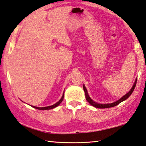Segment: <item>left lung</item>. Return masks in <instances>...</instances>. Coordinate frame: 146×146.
<instances>
[{
  "instance_id": "left-lung-1",
  "label": "left lung",
  "mask_w": 146,
  "mask_h": 146,
  "mask_svg": "<svg viewBox=\"0 0 146 146\" xmlns=\"http://www.w3.org/2000/svg\"><path fill=\"white\" fill-rule=\"evenodd\" d=\"M137 80H136L135 83H134V85L133 86V87L131 88V89L130 90V91L127 92V94H126L125 96H123L120 98L118 101H116V102H114V103H112V104H98V103L95 102L94 101H92L91 100V98L89 97V94H88V92H87V90L86 89V88L84 85H83V90H84L85 91V98H86V100H87V101L89 103V104L91 105V106H94L95 107H96V108H98V109H105V108H109V107H113L114 106H116L117 105H118L119 104H120L121 102H122L124 100H127L129 97L132 94L134 89H135V88L136 87V84H137Z\"/></svg>"
}]
</instances>
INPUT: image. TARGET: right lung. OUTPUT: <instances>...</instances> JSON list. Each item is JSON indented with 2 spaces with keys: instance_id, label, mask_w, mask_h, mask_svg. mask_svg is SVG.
Instances as JSON below:
<instances>
[{
  "instance_id": "1",
  "label": "right lung",
  "mask_w": 146,
  "mask_h": 146,
  "mask_svg": "<svg viewBox=\"0 0 146 146\" xmlns=\"http://www.w3.org/2000/svg\"><path fill=\"white\" fill-rule=\"evenodd\" d=\"M63 98H64V94L62 96L61 100H59V102H57L56 104H55L54 105H52L51 106H48V107H35V106H32L33 108L35 109H39V110H48V109H54L55 107H56L57 106H58L59 104H61L62 102V101L63 100Z\"/></svg>"
}]
</instances>
